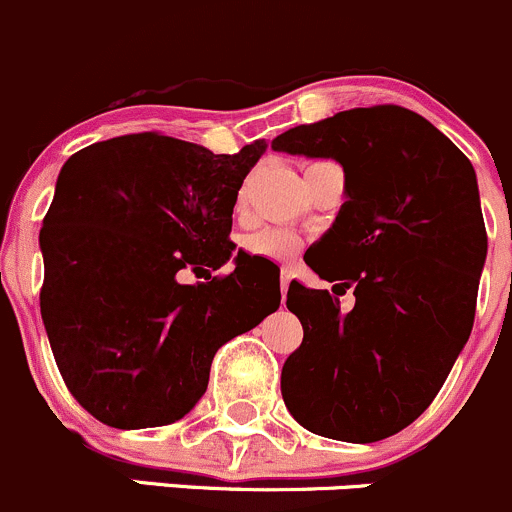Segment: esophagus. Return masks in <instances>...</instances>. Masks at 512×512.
Returning <instances> with one entry per match:
<instances>
[{"mask_svg": "<svg viewBox=\"0 0 512 512\" xmlns=\"http://www.w3.org/2000/svg\"><path fill=\"white\" fill-rule=\"evenodd\" d=\"M288 286H291V271H288V268H283L281 271V300H286Z\"/></svg>", "mask_w": 512, "mask_h": 512, "instance_id": "esophagus-1", "label": "esophagus"}]
</instances>
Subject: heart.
<instances>
[{
	"mask_svg": "<svg viewBox=\"0 0 512 512\" xmlns=\"http://www.w3.org/2000/svg\"><path fill=\"white\" fill-rule=\"evenodd\" d=\"M241 199H244V192H241ZM300 249H303L300 236L283 229H263L246 239V251H249L251 256H261L276 263L291 261V258L300 254Z\"/></svg>",
	"mask_w": 512,
	"mask_h": 512,
	"instance_id": "obj_1",
	"label": "heart"
}]
</instances>
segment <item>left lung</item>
<instances>
[{"label": "left lung", "instance_id": "obj_1", "mask_svg": "<svg viewBox=\"0 0 512 512\" xmlns=\"http://www.w3.org/2000/svg\"><path fill=\"white\" fill-rule=\"evenodd\" d=\"M288 155L340 162L345 204L308 266L350 287L356 308L291 281L303 342L281 392L308 431L337 441L387 439L434 402L468 342L488 254L473 165L426 118L399 105L342 110L273 140Z\"/></svg>", "mask_w": 512, "mask_h": 512}]
</instances>
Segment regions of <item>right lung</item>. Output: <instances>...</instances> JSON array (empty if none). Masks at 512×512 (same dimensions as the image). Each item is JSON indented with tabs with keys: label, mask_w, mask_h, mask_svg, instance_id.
I'll return each mask as SVG.
<instances>
[{
	"label": "right lung",
	"mask_w": 512,
	"mask_h": 512,
	"mask_svg": "<svg viewBox=\"0 0 512 512\" xmlns=\"http://www.w3.org/2000/svg\"><path fill=\"white\" fill-rule=\"evenodd\" d=\"M256 140L236 155L157 133L96 142L66 160L39 234L41 318L86 412L115 429L182 419L214 355L281 305V283L231 258V214ZM182 270L205 281L182 284Z\"/></svg>",
	"instance_id": "obj_1"
}]
</instances>
